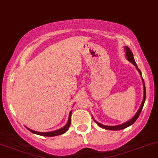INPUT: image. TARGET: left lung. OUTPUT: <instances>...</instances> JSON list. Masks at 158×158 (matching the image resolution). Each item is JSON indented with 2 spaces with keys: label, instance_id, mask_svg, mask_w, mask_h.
Here are the masks:
<instances>
[{
  "label": "left lung",
  "instance_id": "1",
  "mask_svg": "<svg viewBox=\"0 0 158 158\" xmlns=\"http://www.w3.org/2000/svg\"><path fill=\"white\" fill-rule=\"evenodd\" d=\"M125 48V52H126V57H127V59L129 60V62H131V64H133V65L134 66L136 67V69H137L138 72L139 73V74L141 76V78H142V83H143V89H144V96H143V100H142V103H141V106L139 107V110H137V112L136 113V114L134 115V117L132 118L131 119H130L129 121H128L127 122H125L124 123H123V124H121V125H117V126H106V125H103L102 124V123H100L99 122H98L97 121H95L93 118L94 121L95 122V123L98 124L99 127L102 128V129H108V130H113V131H116V130H121V129H126V128L130 127V126L133 124L136 121V119L138 118L139 116L140 115V113L141 111H142V108H143V106H144V102H145V100H146V89H145V85H144V79H143L142 78V72H141V71L139 69V68L137 67V65H136V62H135V60H134V56H133V53H132V52L131 51V50L129 49V47H127V46H125L124 47Z\"/></svg>",
  "mask_w": 158,
  "mask_h": 158
}]
</instances>
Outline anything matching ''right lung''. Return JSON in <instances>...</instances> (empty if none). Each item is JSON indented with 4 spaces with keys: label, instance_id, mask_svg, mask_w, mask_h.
I'll list each match as a JSON object with an SVG mask.
<instances>
[{
    "label": "right lung",
    "instance_id": "add662e5",
    "mask_svg": "<svg viewBox=\"0 0 158 158\" xmlns=\"http://www.w3.org/2000/svg\"><path fill=\"white\" fill-rule=\"evenodd\" d=\"M71 114H72V110H71L70 111V113H69V119H68V121H67L66 124L65 125L64 127L61 128V129H58V130H56V131H50V132H39V131H33V130L29 129V128H27V127H26V128H27V129L29 130V131H31V133L35 134H37V135L44 136H55L60 135V134H64L65 132H66L67 130L69 129V128L70 127Z\"/></svg>",
    "mask_w": 158,
    "mask_h": 158
}]
</instances>
